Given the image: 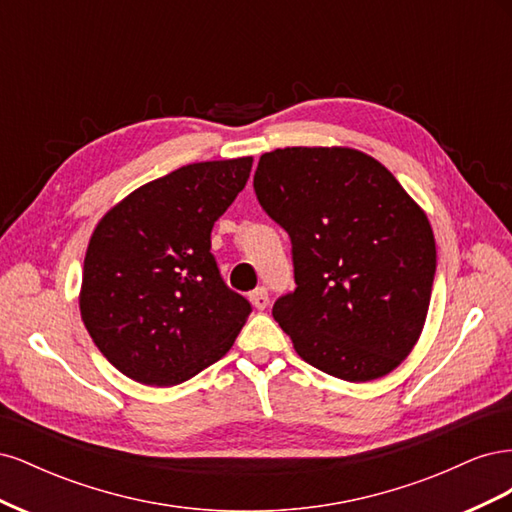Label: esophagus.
<instances>
[{
	"label": "esophagus",
	"instance_id": "1",
	"mask_svg": "<svg viewBox=\"0 0 512 512\" xmlns=\"http://www.w3.org/2000/svg\"><path fill=\"white\" fill-rule=\"evenodd\" d=\"M250 299H252V303H254V307L256 309H265L267 305H269V294H267V288H256V290H252V294H250Z\"/></svg>",
	"mask_w": 512,
	"mask_h": 512
}]
</instances>
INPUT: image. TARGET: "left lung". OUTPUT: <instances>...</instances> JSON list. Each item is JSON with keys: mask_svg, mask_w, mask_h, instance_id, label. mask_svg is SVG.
<instances>
[{"mask_svg": "<svg viewBox=\"0 0 512 512\" xmlns=\"http://www.w3.org/2000/svg\"><path fill=\"white\" fill-rule=\"evenodd\" d=\"M254 192L290 237L297 288L273 318L297 354L348 382L393 371L423 331L436 275L421 207L378 160L342 147L265 153Z\"/></svg>", "mask_w": 512, "mask_h": 512, "instance_id": "left-lung-1", "label": "left lung"}]
</instances>
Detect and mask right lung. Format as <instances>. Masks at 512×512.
<instances>
[{
    "mask_svg": "<svg viewBox=\"0 0 512 512\" xmlns=\"http://www.w3.org/2000/svg\"><path fill=\"white\" fill-rule=\"evenodd\" d=\"M252 158L198 162L108 211L89 241L81 316L106 361L149 386H175L220 361L252 305L230 290L211 230L250 179Z\"/></svg>",
    "mask_w": 512,
    "mask_h": 512,
    "instance_id": "right-lung-1",
    "label": "right lung"
}]
</instances>
